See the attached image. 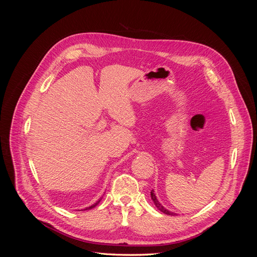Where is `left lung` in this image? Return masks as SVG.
Wrapping results in <instances>:
<instances>
[{
	"label": "left lung",
	"instance_id": "1",
	"mask_svg": "<svg viewBox=\"0 0 257 257\" xmlns=\"http://www.w3.org/2000/svg\"><path fill=\"white\" fill-rule=\"evenodd\" d=\"M151 198H152V200H153L154 205L157 206V208L160 210L161 212L165 213V214H168V215H176V213H174V212H172V211H169V210L165 209L164 207H163V206L160 204V201L157 199V196H155V194H154V191H153V190L151 191Z\"/></svg>",
	"mask_w": 257,
	"mask_h": 257
}]
</instances>
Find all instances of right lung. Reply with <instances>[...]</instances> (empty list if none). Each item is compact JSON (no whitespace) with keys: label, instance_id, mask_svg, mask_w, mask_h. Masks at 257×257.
<instances>
[{"label":"right lung","instance_id":"add662e5","mask_svg":"<svg viewBox=\"0 0 257 257\" xmlns=\"http://www.w3.org/2000/svg\"><path fill=\"white\" fill-rule=\"evenodd\" d=\"M100 200H102V197H100V198H99V199H98V200L96 201V203H95V204H93L92 206H90V207H87V208H85V209H83V210H89V209H92V208H94V207H95L96 205H98V203H99V201H100Z\"/></svg>","mask_w":257,"mask_h":257}]
</instances>
